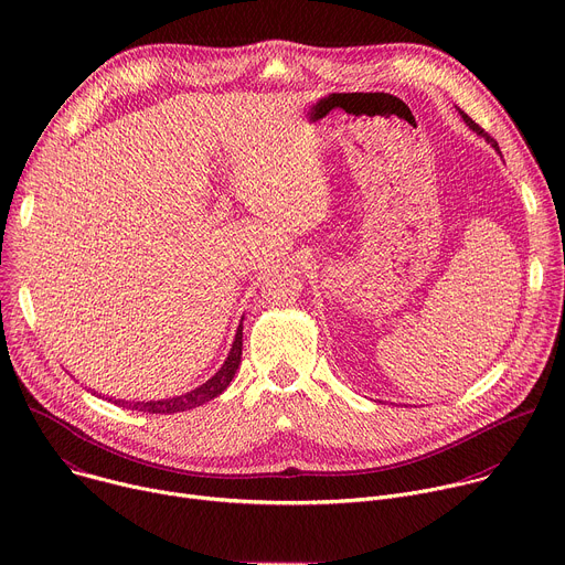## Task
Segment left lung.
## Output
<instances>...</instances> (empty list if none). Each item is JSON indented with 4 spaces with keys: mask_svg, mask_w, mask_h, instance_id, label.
<instances>
[{
    "mask_svg": "<svg viewBox=\"0 0 565 565\" xmlns=\"http://www.w3.org/2000/svg\"><path fill=\"white\" fill-rule=\"evenodd\" d=\"M458 114H460V118L465 120V125H467L471 131H476L480 138H486V140H488V142H490V145H492V147L499 151V142H497L492 136H488V131H486V129H480V127H478V125H476V122H473V120H471V118H469V116H467L462 109H458ZM499 153H501V151H499Z\"/></svg>",
    "mask_w": 565,
    "mask_h": 565,
    "instance_id": "1",
    "label": "left lung"
}]
</instances>
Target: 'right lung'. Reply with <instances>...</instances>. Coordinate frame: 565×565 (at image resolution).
Segmentation results:
<instances>
[{
    "mask_svg": "<svg viewBox=\"0 0 565 565\" xmlns=\"http://www.w3.org/2000/svg\"><path fill=\"white\" fill-rule=\"evenodd\" d=\"M241 347H244V324H238L232 349H230L225 362L221 364V369L201 386H196L183 395H174V397H166V399H147V402L116 399V405L122 409L127 407L131 412H145V414H179V412L196 409L227 388V384L232 382V377L241 364Z\"/></svg>",
    "mask_w": 565,
    "mask_h": 565,
    "instance_id": "obj_1",
    "label": "right lung"
}]
</instances>
